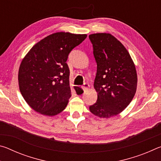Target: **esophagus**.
<instances>
[{
    "mask_svg": "<svg viewBox=\"0 0 161 161\" xmlns=\"http://www.w3.org/2000/svg\"><path fill=\"white\" fill-rule=\"evenodd\" d=\"M89 87V85L87 83H84V84H83V86H81V89H83L84 91H86V89H88V88Z\"/></svg>",
    "mask_w": 161,
    "mask_h": 161,
    "instance_id": "esophagus-1",
    "label": "esophagus"
}]
</instances>
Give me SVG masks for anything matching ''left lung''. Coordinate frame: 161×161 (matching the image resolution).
Segmentation results:
<instances>
[{
	"mask_svg": "<svg viewBox=\"0 0 161 161\" xmlns=\"http://www.w3.org/2000/svg\"><path fill=\"white\" fill-rule=\"evenodd\" d=\"M97 62L94 86L97 102L89 110L100 118H110L123 111L131 102L137 88V74L124 46L109 33L89 35Z\"/></svg>",
	"mask_w": 161,
	"mask_h": 161,
	"instance_id": "left-lung-1",
	"label": "left lung"
}]
</instances>
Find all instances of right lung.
<instances>
[{
	"label": "right lung",
	"mask_w": 161,
	"mask_h": 161,
	"mask_svg": "<svg viewBox=\"0 0 161 161\" xmlns=\"http://www.w3.org/2000/svg\"><path fill=\"white\" fill-rule=\"evenodd\" d=\"M86 35L56 32L32 47L18 72L20 93L32 109L46 116L57 115L67 107L71 97L69 69L66 63L73 49ZM75 91L82 92L78 86Z\"/></svg>",
	"instance_id": "add662e5"
}]
</instances>
